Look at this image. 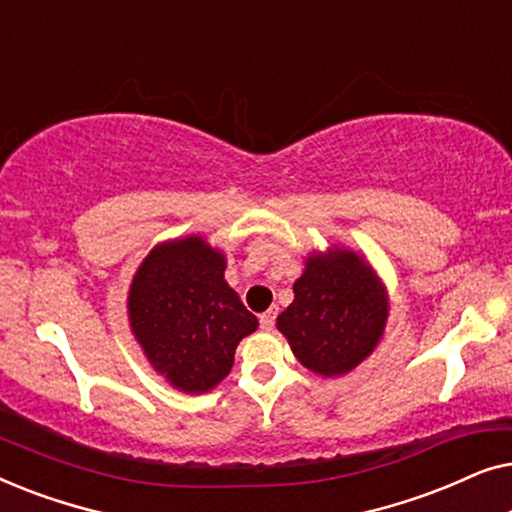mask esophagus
I'll return each mask as SVG.
<instances>
[{"instance_id": "1", "label": "esophagus", "mask_w": 512, "mask_h": 512, "mask_svg": "<svg viewBox=\"0 0 512 512\" xmlns=\"http://www.w3.org/2000/svg\"><path fill=\"white\" fill-rule=\"evenodd\" d=\"M275 319H277V307H270L268 312H263L261 317H258V321H261L263 331H270V328L275 326Z\"/></svg>"}]
</instances>
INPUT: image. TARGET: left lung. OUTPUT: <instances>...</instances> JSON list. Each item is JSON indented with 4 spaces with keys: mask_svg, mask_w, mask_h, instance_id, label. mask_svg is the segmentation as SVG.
<instances>
[{
    "mask_svg": "<svg viewBox=\"0 0 512 512\" xmlns=\"http://www.w3.org/2000/svg\"><path fill=\"white\" fill-rule=\"evenodd\" d=\"M384 321L387 296L373 270L352 251H338L310 256L277 328L305 368L331 377L356 368L373 352Z\"/></svg>",
    "mask_w": 512,
    "mask_h": 512,
    "instance_id": "8db88e82",
    "label": "left lung"
}]
</instances>
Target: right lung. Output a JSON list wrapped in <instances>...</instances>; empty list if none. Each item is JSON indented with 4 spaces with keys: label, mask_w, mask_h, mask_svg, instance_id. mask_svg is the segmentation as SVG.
<instances>
[{
    "label": "right lung",
    "mask_w": 512,
    "mask_h": 512,
    "mask_svg": "<svg viewBox=\"0 0 512 512\" xmlns=\"http://www.w3.org/2000/svg\"><path fill=\"white\" fill-rule=\"evenodd\" d=\"M223 256L200 237L153 249L130 286V326L177 389L200 394L230 373L258 319L223 279Z\"/></svg>",
    "instance_id": "obj_1"
}]
</instances>
